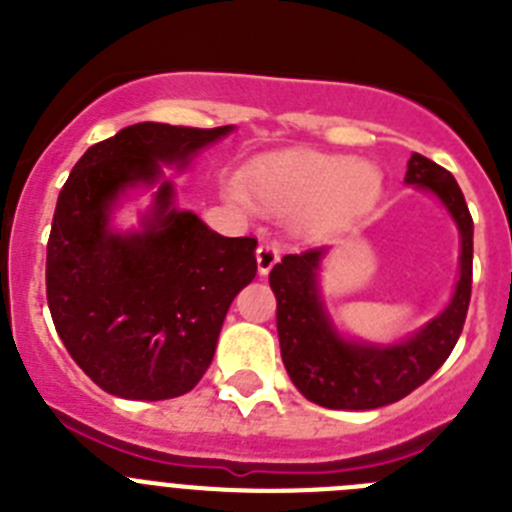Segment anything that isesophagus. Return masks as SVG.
<instances>
[{"instance_id":"obj_1","label":"esophagus","mask_w":512,"mask_h":512,"mask_svg":"<svg viewBox=\"0 0 512 512\" xmlns=\"http://www.w3.org/2000/svg\"><path fill=\"white\" fill-rule=\"evenodd\" d=\"M279 261V248L271 246V243H261L259 251H256V264H259V274H269L271 266Z\"/></svg>"}]
</instances>
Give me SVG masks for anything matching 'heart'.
Listing matches in <instances>:
<instances>
[{
  "instance_id": "heart-1",
  "label": "heart",
  "mask_w": 512,
  "mask_h": 512,
  "mask_svg": "<svg viewBox=\"0 0 512 512\" xmlns=\"http://www.w3.org/2000/svg\"><path fill=\"white\" fill-rule=\"evenodd\" d=\"M246 192L266 212L305 210L312 223L341 225L364 215L382 192V171L366 161L284 151L246 169Z\"/></svg>"
}]
</instances>
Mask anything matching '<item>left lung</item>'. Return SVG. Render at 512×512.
I'll list each match as a JSON object with an SVG mask.
<instances>
[{
  "mask_svg": "<svg viewBox=\"0 0 512 512\" xmlns=\"http://www.w3.org/2000/svg\"><path fill=\"white\" fill-rule=\"evenodd\" d=\"M405 182L431 189L446 205L461 233V277L451 305L436 320L397 346L348 343L336 333L318 295L315 271L320 248L287 253L269 274L277 297V333L282 361L297 390L330 410H374L402 400L449 359L467 320L472 297V215L459 184L443 166L413 153Z\"/></svg>",
  "mask_w": 512,
  "mask_h": 512,
  "instance_id": "obj_1",
  "label": "left lung"
}]
</instances>
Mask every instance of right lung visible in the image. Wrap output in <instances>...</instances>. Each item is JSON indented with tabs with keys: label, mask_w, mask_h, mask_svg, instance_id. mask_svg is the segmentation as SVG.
I'll list each match as a JSON object with an SVG mask.
<instances>
[{
	"label": "right lung",
	"mask_w": 512,
	"mask_h": 512,
	"mask_svg": "<svg viewBox=\"0 0 512 512\" xmlns=\"http://www.w3.org/2000/svg\"><path fill=\"white\" fill-rule=\"evenodd\" d=\"M138 122L89 148L58 194L45 295L63 346L125 400L187 395L207 372L233 297L256 277V238H225L171 207L164 182L143 233L107 228L117 194L153 184L230 133Z\"/></svg>",
	"instance_id": "add662e5"
}]
</instances>
